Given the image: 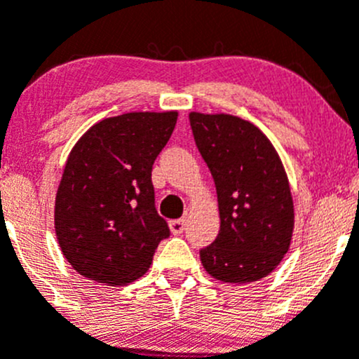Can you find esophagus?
<instances>
[{"instance_id": "obj_1", "label": "esophagus", "mask_w": 359, "mask_h": 359, "mask_svg": "<svg viewBox=\"0 0 359 359\" xmlns=\"http://www.w3.org/2000/svg\"><path fill=\"white\" fill-rule=\"evenodd\" d=\"M170 229H172L173 235H180L186 229V219H175V221H170Z\"/></svg>"}]
</instances>
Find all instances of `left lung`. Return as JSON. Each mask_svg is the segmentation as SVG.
Here are the masks:
<instances>
[{
	"instance_id": "1",
	"label": "left lung",
	"mask_w": 359,
	"mask_h": 359,
	"mask_svg": "<svg viewBox=\"0 0 359 359\" xmlns=\"http://www.w3.org/2000/svg\"><path fill=\"white\" fill-rule=\"evenodd\" d=\"M217 191L221 229L200 250L214 279L247 284L272 273L293 236L294 208L283 161L254 124L228 114H189Z\"/></svg>"
}]
</instances>
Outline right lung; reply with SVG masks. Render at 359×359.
Instances as JSON below:
<instances>
[{
  "mask_svg": "<svg viewBox=\"0 0 359 359\" xmlns=\"http://www.w3.org/2000/svg\"><path fill=\"white\" fill-rule=\"evenodd\" d=\"M177 112L100 121L72 149L55 194V236L80 276L123 286L144 276L170 228L158 214L152 165Z\"/></svg>",
  "mask_w": 359,
  "mask_h": 359,
  "instance_id": "obj_1",
  "label": "right lung"
}]
</instances>
